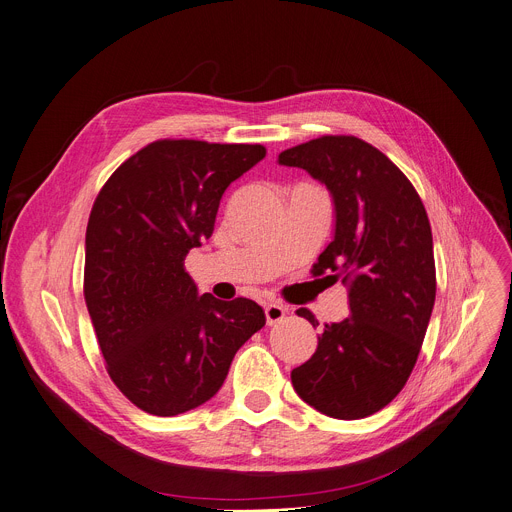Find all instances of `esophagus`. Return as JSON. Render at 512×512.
<instances>
[{"instance_id": "1", "label": "esophagus", "mask_w": 512, "mask_h": 512, "mask_svg": "<svg viewBox=\"0 0 512 512\" xmlns=\"http://www.w3.org/2000/svg\"><path fill=\"white\" fill-rule=\"evenodd\" d=\"M286 312L288 308L284 304H277V302H267L265 304V318H267V324H277L280 320L286 318Z\"/></svg>"}]
</instances>
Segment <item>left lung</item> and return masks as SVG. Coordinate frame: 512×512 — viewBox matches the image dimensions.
Masks as SVG:
<instances>
[{"mask_svg":"<svg viewBox=\"0 0 512 512\" xmlns=\"http://www.w3.org/2000/svg\"><path fill=\"white\" fill-rule=\"evenodd\" d=\"M327 185L333 241L312 267L349 286V316L324 324L314 355L292 369L298 396L318 412L355 421L404 388L435 304L433 235L406 175L355 136H320L277 157ZM316 327L310 310L300 308Z\"/></svg>","mask_w":512,"mask_h":512,"instance_id":"obj_1","label":"left lung"}]
</instances>
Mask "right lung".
Masks as SVG:
<instances>
[{"instance_id":"obj_1","label":"right lung","mask_w":512,"mask_h":512,"mask_svg":"<svg viewBox=\"0 0 512 512\" xmlns=\"http://www.w3.org/2000/svg\"><path fill=\"white\" fill-rule=\"evenodd\" d=\"M261 145L157 141L106 181L85 232L83 294L108 374L141 410L175 416L210 400L263 308L200 294L185 255L212 237L228 185Z\"/></svg>"}]
</instances>
